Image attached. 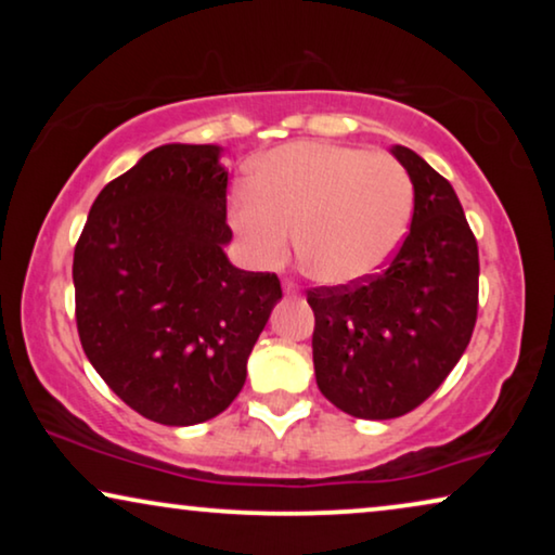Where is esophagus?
I'll return each mask as SVG.
<instances>
[{
  "mask_svg": "<svg viewBox=\"0 0 555 555\" xmlns=\"http://www.w3.org/2000/svg\"><path fill=\"white\" fill-rule=\"evenodd\" d=\"M283 287H285V293H287V295H295V293H298V285L291 283V280H285V285H283Z\"/></svg>",
  "mask_w": 555,
  "mask_h": 555,
  "instance_id": "esophagus-1",
  "label": "esophagus"
}]
</instances>
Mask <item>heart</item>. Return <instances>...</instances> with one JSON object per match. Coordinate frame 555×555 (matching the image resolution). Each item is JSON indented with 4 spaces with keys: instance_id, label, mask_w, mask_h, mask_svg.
Returning <instances> with one entry per match:
<instances>
[{
    "instance_id": "obj_1",
    "label": "heart",
    "mask_w": 555,
    "mask_h": 555,
    "mask_svg": "<svg viewBox=\"0 0 555 555\" xmlns=\"http://www.w3.org/2000/svg\"><path fill=\"white\" fill-rule=\"evenodd\" d=\"M414 189L389 154L328 141L285 143L255 162L230 224L247 260L275 268L291 253L310 278L351 285L386 268L404 240Z\"/></svg>"
}]
</instances>
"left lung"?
Returning a JSON list of instances; mask_svg holds the SVG:
<instances>
[{
  "label": "left lung",
  "instance_id": "obj_1",
  "mask_svg": "<svg viewBox=\"0 0 555 555\" xmlns=\"http://www.w3.org/2000/svg\"><path fill=\"white\" fill-rule=\"evenodd\" d=\"M391 154L414 184L409 234L384 272L313 287L318 389L359 420H393L439 389L477 321V240L450 181L420 154Z\"/></svg>",
  "mask_w": 555,
  "mask_h": 555
}]
</instances>
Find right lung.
<instances>
[{
    "label": "right lung",
    "mask_w": 555,
    "mask_h": 555,
    "mask_svg": "<svg viewBox=\"0 0 555 555\" xmlns=\"http://www.w3.org/2000/svg\"><path fill=\"white\" fill-rule=\"evenodd\" d=\"M219 146L166 143L103 186L75 245L82 351L133 412L166 427L222 414L283 298L227 260Z\"/></svg>",
    "instance_id": "1"
}]
</instances>
